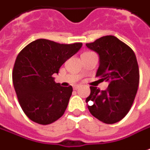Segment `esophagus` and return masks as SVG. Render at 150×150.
<instances>
[{"label": "esophagus", "mask_w": 150, "mask_h": 150, "mask_svg": "<svg viewBox=\"0 0 150 150\" xmlns=\"http://www.w3.org/2000/svg\"><path fill=\"white\" fill-rule=\"evenodd\" d=\"M79 87H80L79 85H75V86L73 87V89H74V90H78V88H79Z\"/></svg>", "instance_id": "34e87169"}]
</instances>
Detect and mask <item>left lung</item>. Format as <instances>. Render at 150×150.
I'll use <instances>...</instances> for the list:
<instances>
[{
    "label": "left lung",
    "mask_w": 150,
    "mask_h": 150,
    "mask_svg": "<svg viewBox=\"0 0 150 150\" xmlns=\"http://www.w3.org/2000/svg\"><path fill=\"white\" fill-rule=\"evenodd\" d=\"M86 46L99 56L96 76L108 82L103 91L90 87V95L86 98L88 110L102 122L115 124L126 116L135 98L139 83L136 56L114 36L102 37Z\"/></svg>",
    "instance_id": "obj_1"
}]
</instances>
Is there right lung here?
I'll use <instances>...</instances> for the list:
<instances>
[{
    "mask_svg": "<svg viewBox=\"0 0 150 150\" xmlns=\"http://www.w3.org/2000/svg\"><path fill=\"white\" fill-rule=\"evenodd\" d=\"M82 46L38 39L18 54L12 72L13 85L23 112L33 122L46 125L63 115L72 87L56 83L53 75Z\"/></svg>",
    "mask_w": 150,
    "mask_h": 150,
    "instance_id": "obj_1",
    "label": "right lung"
}]
</instances>
